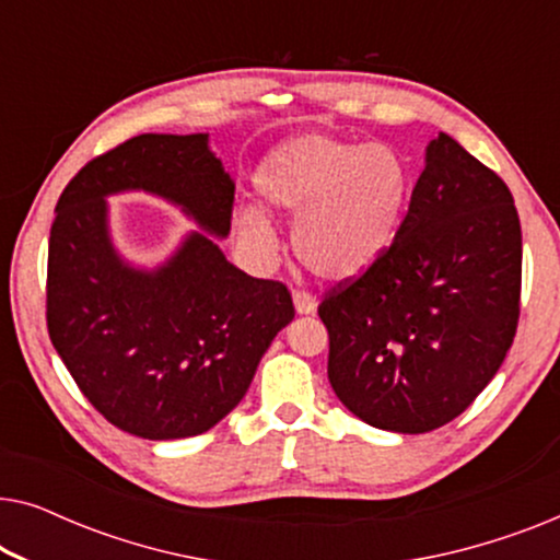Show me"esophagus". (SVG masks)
I'll list each match as a JSON object with an SVG mask.
<instances>
[{
  "instance_id": "esophagus-1",
  "label": "esophagus",
  "mask_w": 560,
  "mask_h": 560,
  "mask_svg": "<svg viewBox=\"0 0 560 560\" xmlns=\"http://www.w3.org/2000/svg\"><path fill=\"white\" fill-rule=\"evenodd\" d=\"M293 303L298 313H313L316 311V298H313L308 290H293Z\"/></svg>"
}]
</instances>
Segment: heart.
<instances>
[{"label":"heart","instance_id":"b5f03b06","mask_svg":"<svg viewBox=\"0 0 560 560\" xmlns=\"http://www.w3.org/2000/svg\"><path fill=\"white\" fill-rule=\"evenodd\" d=\"M255 188L272 211L298 217L293 249L320 280H354L387 247L400 217L408 173L385 144H354L334 135H301L262 160ZM236 232L255 252H272L265 213L244 209Z\"/></svg>","mask_w":560,"mask_h":560}]
</instances>
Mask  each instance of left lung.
<instances>
[{
	"instance_id": "1",
	"label": "left lung",
	"mask_w": 560,
	"mask_h": 560,
	"mask_svg": "<svg viewBox=\"0 0 560 560\" xmlns=\"http://www.w3.org/2000/svg\"><path fill=\"white\" fill-rule=\"evenodd\" d=\"M523 232L500 175L439 132L395 240L328 290V382L364 423L428 433L469 408L512 347Z\"/></svg>"
}]
</instances>
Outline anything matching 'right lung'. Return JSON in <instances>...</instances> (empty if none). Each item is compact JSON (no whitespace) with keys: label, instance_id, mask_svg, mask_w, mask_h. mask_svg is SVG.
Masks as SVG:
<instances>
[{"label":"right lung","instance_id":"1","mask_svg":"<svg viewBox=\"0 0 560 560\" xmlns=\"http://www.w3.org/2000/svg\"><path fill=\"white\" fill-rule=\"evenodd\" d=\"M150 190L206 232L232 229L234 183L209 135H140L89 160L58 198L48 244L45 318L86 400L140 439L206 433L247 393L257 364L295 316L280 280L226 262L190 234L155 272L125 265L106 232V196Z\"/></svg>","mask_w":560,"mask_h":560}]
</instances>
